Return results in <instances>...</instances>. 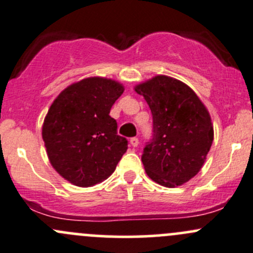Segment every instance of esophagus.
<instances>
[{"instance_id":"obj_1","label":"esophagus","mask_w":253,"mask_h":253,"mask_svg":"<svg viewBox=\"0 0 253 253\" xmlns=\"http://www.w3.org/2000/svg\"><path fill=\"white\" fill-rule=\"evenodd\" d=\"M129 143H131L132 147H137V145L139 144V139L137 138V137H133V138H131V141H129Z\"/></svg>"}]
</instances>
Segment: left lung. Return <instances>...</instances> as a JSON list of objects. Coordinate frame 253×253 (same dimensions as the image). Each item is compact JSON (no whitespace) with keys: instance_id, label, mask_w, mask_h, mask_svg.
I'll list each match as a JSON object with an SVG mask.
<instances>
[{"instance_id":"obj_1","label":"left lung","mask_w":253,"mask_h":253,"mask_svg":"<svg viewBox=\"0 0 253 253\" xmlns=\"http://www.w3.org/2000/svg\"><path fill=\"white\" fill-rule=\"evenodd\" d=\"M153 115L152 142L142 155L147 175L159 185L176 187L198 174L214 138L211 115L183 82L155 76L134 86Z\"/></svg>"}]
</instances>
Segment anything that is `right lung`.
I'll return each instance as SVG.
<instances>
[{
    "label": "right lung",
    "mask_w": 253,
    "mask_h": 253,
    "mask_svg": "<svg viewBox=\"0 0 253 253\" xmlns=\"http://www.w3.org/2000/svg\"><path fill=\"white\" fill-rule=\"evenodd\" d=\"M124 90L114 79L89 77L63 89L51 104L42 132L47 158L75 186L106 180L127 150V139L117 134L109 115Z\"/></svg>",
    "instance_id": "add662e5"
}]
</instances>
